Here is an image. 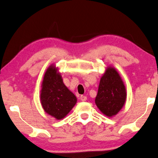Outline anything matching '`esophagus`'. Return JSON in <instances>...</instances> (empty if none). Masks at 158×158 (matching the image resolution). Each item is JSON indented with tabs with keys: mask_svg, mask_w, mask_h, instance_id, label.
Masks as SVG:
<instances>
[{
	"mask_svg": "<svg viewBox=\"0 0 158 158\" xmlns=\"http://www.w3.org/2000/svg\"><path fill=\"white\" fill-rule=\"evenodd\" d=\"M80 99H81V101H85L87 100V97L84 96V95H82V96H81V97H80Z\"/></svg>",
	"mask_w": 158,
	"mask_h": 158,
	"instance_id": "obj_1",
	"label": "esophagus"
}]
</instances>
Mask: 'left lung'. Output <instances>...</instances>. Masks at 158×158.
<instances>
[{
	"label": "left lung",
	"mask_w": 158,
	"mask_h": 158,
	"mask_svg": "<svg viewBox=\"0 0 158 158\" xmlns=\"http://www.w3.org/2000/svg\"><path fill=\"white\" fill-rule=\"evenodd\" d=\"M127 99L125 85L114 67L106 69L100 79L95 103L100 110L112 117L123 108Z\"/></svg>",
	"instance_id": "1"
}]
</instances>
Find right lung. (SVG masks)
Here are the masks:
<instances>
[{"label":"right lung","mask_w":158,"mask_h":158,"mask_svg":"<svg viewBox=\"0 0 158 158\" xmlns=\"http://www.w3.org/2000/svg\"><path fill=\"white\" fill-rule=\"evenodd\" d=\"M40 100L44 111L58 120L65 117L77 102L75 95L64 85L61 73L52 64L44 75Z\"/></svg>","instance_id":"1"}]
</instances>
